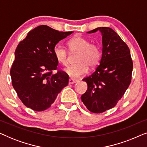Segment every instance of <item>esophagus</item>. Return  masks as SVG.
<instances>
[{
	"mask_svg": "<svg viewBox=\"0 0 147 147\" xmlns=\"http://www.w3.org/2000/svg\"><path fill=\"white\" fill-rule=\"evenodd\" d=\"M78 81L77 80H74V79H69V84H74L76 83V82H78Z\"/></svg>",
	"mask_w": 147,
	"mask_h": 147,
	"instance_id": "34e87169",
	"label": "esophagus"
}]
</instances>
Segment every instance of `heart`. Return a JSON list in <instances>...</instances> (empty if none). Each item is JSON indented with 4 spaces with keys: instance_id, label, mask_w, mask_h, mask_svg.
<instances>
[{
    "instance_id": "1",
    "label": "heart",
    "mask_w": 147,
    "mask_h": 147,
    "mask_svg": "<svg viewBox=\"0 0 147 147\" xmlns=\"http://www.w3.org/2000/svg\"><path fill=\"white\" fill-rule=\"evenodd\" d=\"M67 46L72 53H78L77 64L71 65L65 69L66 73L71 78H77L85 75L88 67L94 68L99 63L101 58V48L97 43H91L86 38L75 36L67 42ZM53 55L55 59L63 66L69 63L68 52L61 45H57L53 48Z\"/></svg>"
}]
</instances>
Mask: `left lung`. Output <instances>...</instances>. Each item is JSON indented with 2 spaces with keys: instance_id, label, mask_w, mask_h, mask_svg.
<instances>
[{
  "instance_id": "obj_1",
  "label": "left lung",
  "mask_w": 147,
  "mask_h": 147,
  "mask_svg": "<svg viewBox=\"0 0 147 147\" xmlns=\"http://www.w3.org/2000/svg\"><path fill=\"white\" fill-rule=\"evenodd\" d=\"M102 35V56L95 71L83 81L88 90L81 99L89 111L102 113L114 107L121 99L132 79L133 63L125 42L110 27H98Z\"/></svg>"
}]
</instances>
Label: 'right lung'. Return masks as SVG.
<instances>
[{"mask_svg":"<svg viewBox=\"0 0 147 147\" xmlns=\"http://www.w3.org/2000/svg\"><path fill=\"white\" fill-rule=\"evenodd\" d=\"M72 33L40 25L17 45L10 74L14 89L27 107L38 112L45 110L67 86L69 76L65 71L59 70L53 74L58 65L53 48Z\"/></svg>","mask_w":147,"mask_h":147,"instance_id":"obj_1","label":"right lung"}]
</instances>
